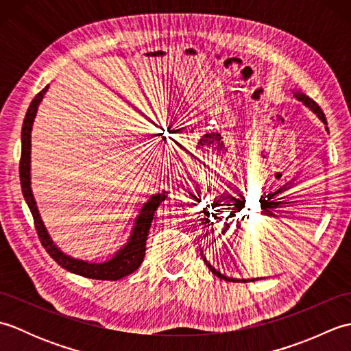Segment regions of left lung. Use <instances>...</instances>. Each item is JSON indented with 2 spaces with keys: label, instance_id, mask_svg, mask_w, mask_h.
Returning <instances> with one entry per match:
<instances>
[{
  "label": "left lung",
  "instance_id": "1",
  "mask_svg": "<svg viewBox=\"0 0 351 351\" xmlns=\"http://www.w3.org/2000/svg\"><path fill=\"white\" fill-rule=\"evenodd\" d=\"M294 96H295V98L299 99V101H302V102L304 104V106H308V107H309L312 111H314V113H315V114H317L319 119H322V122H324V123L327 125V122H326V117H324V113H323V110L319 108V106H318V104H317L315 101H312L311 98H308L306 95H303V93H300V92H295V93H294ZM226 220H228V217H226ZM204 261H205V263H206V259H205V258H204ZM206 265H208V268H210V270H211V271H213L215 276H219L220 279H225V280H234V279H229V278H226V276L220 274L219 271H215L214 268H213L210 264H208V263H206ZM250 280L253 282V280H255V279H250ZM237 282H240V280H237ZM241 282H249V280H241Z\"/></svg>",
  "mask_w": 351,
  "mask_h": 351
}]
</instances>
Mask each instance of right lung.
Instances as JSON below:
<instances>
[{"instance_id":"1","label":"right lung","mask_w":351,"mask_h":351,"mask_svg":"<svg viewBox=\"0 0 351 351\" xmlns=\"http://www.w3.org/2000/svg\"><path fill=\"white\" fill-rule=\"evenodd\" d=\"M48 87L49 86L42 88V90L34 96V99L32 101V104H29V107L27 110L24 125H22V149H21V161H19V178H21L22 195H24L29 211L33 214L34 228L37 230V235H39L42 245L58 265L63 267L64 270L84 276V278H88V279L119 280L125 278V276L136 271L141 265V263H143L145 252H146V240L149 235V229H151V223L154 220V214L156 211V208L160 206V204L166 200L167 195L166 191L158 193V195L152 196L151 200L143 205V208H141L140 211V215L136 220V226L132 229V235L130 238V241L126 243L125 247L122 250H119L110 261H106V263H101V264H90V263H84V261L66 256L64 253L58 250L54 245V243L51 241L47 229L43 226L39 211H37V206L34 202L32 187H29L32 126L37 113V107H39V104L43 98V95L47 93Z\"/></svg>"}]
</instances>
